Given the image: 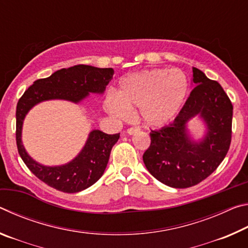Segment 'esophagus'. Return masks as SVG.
<instances>
[{
    "mask_svg": "<svg viewBox=\"0 0 248 248\" xmlns=\"http://www.w3.org/2000/svg\"><path fill=\"white\" fill-rule=\"evenodd\" d=\"M139 131H140V128H138V127H131V128H129V129L127 130V133L130 134V136H132V134L139 132Z\"/></svg>",
    "mask_w": 248,
    "mask_h": 248,
    "instance_id": "obj_1",
    "label": "esophagus"
}]
</instances>
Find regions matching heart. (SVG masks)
<instances>
[{
    "label": "heart",
    "mask_w": 248,
    "mask_h": 248,
    "mask_svg": "<svg viewBox=\"0 0 248 248\" xmlns=\"http://www.w3.org/2000/svg\"><path fill=\"white\" fill-rule=\"evenodd\" d=\"M189 83L178 69L142 71L124 79L118 96L106 99L107 110L127 118L129 109L139 108V118L149 127H163L173 120L186 100Z\"/></svg>",
    "instance_id": "b5f03b06"
}]
</instances>
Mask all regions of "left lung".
I'll return each mask as SVG.
<instances>
[{
  "mask_svg": "<svg viewBox=\"0 0 248 248\" xmlns=\"http://www.w3.org/2000/svg\"><path fill=\"white\" fill-rule=\"evenodd\" d=\"M195 89L174 123L150 133L151 144L143 154L145 167L158 182L173 188L199 184L215 171L230 149L233 105L217 81L192 68ZM199 116L207 127L202 141H192L186 123Z\"/></svg>",
  "mask_w": 248,
  "mask_h": 248,
  "instance_id": "1",
  "label": "left lung"
}]
</instances>
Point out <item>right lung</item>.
I'll return each mask as SVG.
<instances>
[{
  "mask_svg": "<svg viewBox=\"0 0 248 248\" xmlns=\"http://www.w3.org/2000/svg\"><path fill=\"white\" fill-rule=\"evenodd\" d=\"M111 68L78 64L61 69L49 78L33 82L25 91L16 107V144L20 157L29 170L54 189L69 192L82 191L102 177L112 146L119 134H107L99 130L90 133L85 145L73 161L61 166H44L29 156L22 143V127L25 116L36 104L49 99H64L78 103L89 93H104L112 78Z\"/></svg>",
  "mask_w": 248,
  "mask_h": 248,
  "instance_id": "add662e5",
  "label": "right lung"
}]
</instances>
